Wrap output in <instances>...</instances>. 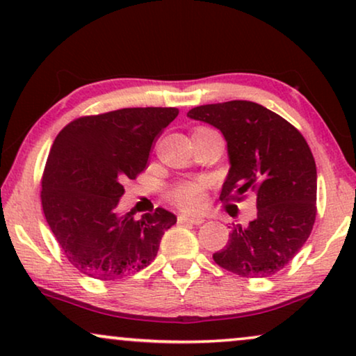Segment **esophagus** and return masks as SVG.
<instances>
[{
  "instance_id": "esophagus-1",
  "label": "esophagus",
  "mask_w": 356,
  "mask_h": 356,
  "mask_svg": "<svg viewBox=\"0 0 356 356\" xmlns=\"http://www.w3.org/2000/svg\"><path fill=\"white\" fill-rule=\"evenodd\" d=\"M178 222L179 223H193V225H201L206 220L202 217H194V216H186V213H181L178 216Z\"/></svg>"
}]
</instances>
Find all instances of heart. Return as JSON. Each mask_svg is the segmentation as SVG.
Wrapping results in <instances>:
<instances>
[{
    "mask_svg": "<svg viewBox=\"0 0 356 356\" xmlns=\"http://www.w3.org/2000/svg\"><path fill=\"white\" fill-rule=\"evenodd\" d=\"M206 129L207 128H196L194 133ZM167 197L170 202L183 211H196L204 202V186L197 181H181L170 189Z\"/></svg>",
    "mask_w": 356,
    "mask_h": 356,
    "instance_id": "obj_1",
    "label": "heart"
}]
</instances>
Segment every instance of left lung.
I'll list each match as a JSON object with an SVG mask.
<instances>
[{"mask_svg": "<svg viewBox=\"0 0 356 356\" xmlns=\"http://www.w3.org/2000/svg\"><path fill=\"white\" fill-rule=\"evenodd\" d=\"M188 116L222 131L230 170L220 201L256 196L257 217L236 225L225 248L213 254L240 277H270L301 250L316 220L318 173L303 134L266 106L248 100L201 105Z\"/></svg>", "mask_w": 356, "mask_h": 356, "instance_id": "left-lung-1", "label": "left lung"}]
</instances>
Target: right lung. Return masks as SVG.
<instances>
[{
	"mask_svg": "<svg viewBox=\"0 0 356 356\" xmlns=\"http://www.w3.org/2000/svg\"><path fill=\"white\" fill-rule=\"evenodd\" d=\"M178 108L145 106L81 116L56 136L42 175V207L67 261L82 274L115 280L139 272L157 256L177 223L157 207L136 220L116 212L123 183L147 167L152 144Z\"/></svg>",
	"mask_w": 356,
	"mask_h": 356,
	"instance_id": "right-lung-1",
	"label": "right lung"
}]
</instances>
